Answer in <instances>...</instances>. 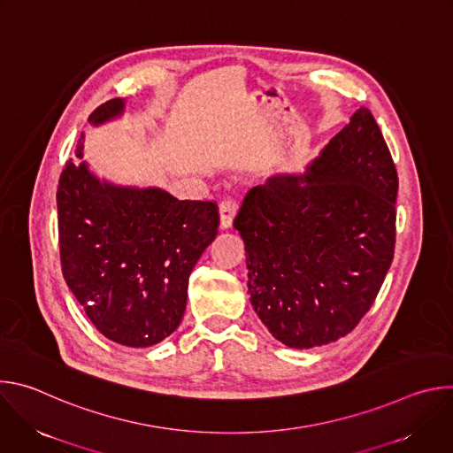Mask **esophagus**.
Listing matches in <instances>:
<instances>
[{
    "mask_svg": "<svg viewBox=\"0 0 453 453\" xmlns=\"http://www.w3.org/2000/svg\"><path fill=\"white\" fill-rule=\"evenodd\" d=\"M219 211H220V227L229 229L236 215V203L233 199H224L219 206Z\"/></svg>",
    "mask_w": 453,
    "mask_h": 453,
    "instance_id": "esophagus-1",
    "label": "esophagus"
}]
</instances>
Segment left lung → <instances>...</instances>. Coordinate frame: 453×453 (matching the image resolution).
I'll list each match as a JSON object with an SVG mask.
<instances>
[{
	"mask_svg": "<svg viewBox=\"0 0 453 453\" xmlns=\"http://www.w3.org/2000/svg\"><path fill=\"white\" fill-rule=\"evenodd\" d=\"M396 196V166L367 107L304 173L249 189L234 227L250 304L274 339L308 349L358 325L393 262Z\"/></svg>",
	"mask_w": 453,
	"mask_h": 453,
	"instance_id": "left-lung-1",
	"label": "left lung"
}]
</instances>
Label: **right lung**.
I'll use <instances>...</instances> for the list:
<instances>
[{
    "mask_svg": "<svg viewBox=\"0 0 453 453\" xmlns=\"http://www.w3.org/2000/svg\"><path fill=\"white\" fill-rule=\"evenodd\" d=\"M123 112L125 100L112 98L89 114V123ZM57 211L62 274L95 328L127 348L172 335L184 315L189 274L219 233L217 204L112 184L91 173L86 161H68Z\"/></svg>",
    "mask_w": 453,
    "mask_h": 453,
    "instance_id": "add662e5",
    "label": "right lung"
}]
</instances>
